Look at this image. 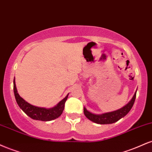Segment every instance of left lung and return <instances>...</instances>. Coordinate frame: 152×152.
<instances>
[{"label":"left lung","mask_w":152,"mask_h":152,"mask_svg":"<svg viewBox=\"0 0 152 152\" xmlns=\"http://www.w3.org/2000/svg\"><path fill=\"white\" fill-rule=\"evenodd\" d=\"M136 92L134 93V96L132 98L130 101L127 105H125L122 108L117 110L113 111V112L105 113L103 114H94V113L90 112L83 107V113L86 117L90 120L91 121L95 122V123L100 124V125H106V124H112L120 120L122 118L125 117L134 105L135 98H136Z\"/></svg>","instance_id":"left-lung-1"}]
</instances>
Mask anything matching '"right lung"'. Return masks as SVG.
Masks as SVG:
<instances>
[{
	"label": "right lung",
	"mask_w": 152,
	"mask_h": 152,
	"mask_svg": "<svg viewBox=\"0 0 152 152\" xmlns=\"http://www.w3.org/2000/svg\"><path fill=\"white\" fill-rule=\"evenodd\" d=\"M13 91L15 98L17 102L18 106L23 111L27 116H29L33 120H41V121H51L58 118L63 113L64 109L65 102L66 101L69 94L61 100L57 105L51 108H46V107H41L31 105L27 103L26 100L23 99L22 97L18 94L17 88L15 85V80H13Z\"/></svg>",
	"instance_id": "right-lung-1"
}]
</instances>
